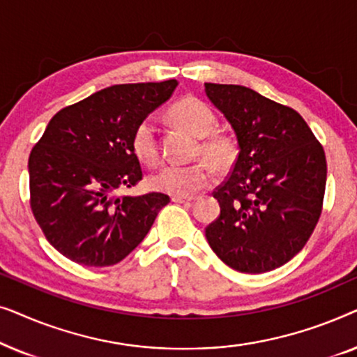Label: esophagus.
<instances>
[{"mask_svg": "<svg viewBox=\"0 0 357 357\" xmlns=\"http://www.w3.org/2000/svg\"><path fill=\"white\" fill-rule=\"evenodd\" d=\"M172 202L174 203H190V202H193V198L192 197H177V195H174Z\"/></svg>", "mask_w": 357, "mask_h": 357, "instance_id": "obj_1", "label": "esophagus"}]
</instances>
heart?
<instances>
[{
  "instance_id": "b5f03b06",
  "label": "heart",
  "mask_w": 357,
  "mask_h": 357,
  "mask_svg": "<svg viewBox=\"0 0 357 357\" xmlns=\"http://www.w3.org/2000/svg\"><path fill=\"white\" fill-rule=\"evenodd\" d=\"M169 116L175 125L199 138L197 154L218 169H227L237 159V143L232 136L213 131L216 126V114L206 102L187 96L169 107ZM131 148L141 164L155 165L159 162V141L153 119L141 120L131 136ZM208 162L190 165H164L148 180L149 187L177 197L190 195L206 188L213 182L214 174Z\"/></svg>"
}]
</instances>
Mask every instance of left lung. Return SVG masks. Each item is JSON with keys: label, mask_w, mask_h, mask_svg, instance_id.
Instances as JSON below:
<instances>
[{"label": "left lung", "mask_w": 357, "mask_h": 357, "mask_svg": "<svg viewBox=\"0 0 357 357\" xmlns=\"http://www.w3.org/2000/svg\"><path fill=\"white\" fill-rule=\"evenodd\" d=\"M236 131L238 155L213 192L221 213L204 229L209 247L241 273H266L296 257L319 222L325 151L291 107L236 84H204Z\"/></svg>", "instance_id": "8db88e82"}]
</instances>
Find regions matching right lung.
<instances>
[{
    "mask_svg": "<svg viewBox=\"0 0 357 357\" xmlns=\"http://www.w3.org/2000/svg\"><path fill=\"white\" fill-rule=\"evenodd\" d=\"M177 81L116 84L61 109L29 155L33 218L61 255L110 266L143 242L170 202L164 193L119 197L143 178L131 148L136 125L172 96Z\"/></svg>",
    "mask_w": 357,
    "mask_h": 357,
    "instance_id": "right-lung-1",
    "label": "right lung"
}]
</instances>
